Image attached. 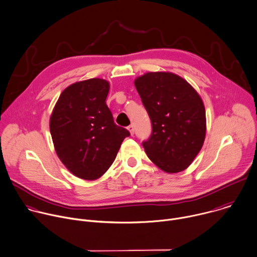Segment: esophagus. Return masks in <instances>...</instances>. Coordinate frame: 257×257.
<instances>
[{"label": "esophagus", "instance_id": "obj_1", "mask_svg": "<svg viewBox=\"0 0 257 257\" xmlns=\"http://www.w3.org/2000/svg\"><path fill=\"white\" fill-rule=\"evenodd\" d=\"M127 130L130 131L131 135L133 136V135H134V133H135V126H134L133 124H131V125H128V126H127Z\"/></svg>", "mask_w": 257, "mask_h": 257}]
</instances>
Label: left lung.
Segmentation results:
<instances>
[{
  "label": "left lung",
  "instance_id": "1",
  "mask_svg": "<svg viewBox=\"0 0 257 257\" xmlns=\"http://www.w3.org/2000/svg\"><path fill=\"white\" fill-rule=\"evenodd\" d=\"M135 86L152 122L143 142L149 159L168 173L186 169L206 138V110L197 92L181 77L165 72L147 73Z\"/></svg>",
  "mask_w": 257,
  "mask_h": 257
}]
</instances>
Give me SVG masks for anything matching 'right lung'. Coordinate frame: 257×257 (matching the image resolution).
Listing matches in <instances>:
<instances>
[{"label":"right lung","instance_id":"obj_1","mask_svg":"<svg viewBox=\"0 0 257 257\" xmlns=\"http://www.w3.org/2000/svg\"><path fill=\"white\" fill-rule=\"evenodd\" d=\"M109 83L93 78L66 88L51 113L49 130L63 164L77 177L94 180L113 163L126 128L106 105Z\"/></svg>","mask_w":257,"mask_h":257}]
</instances>
